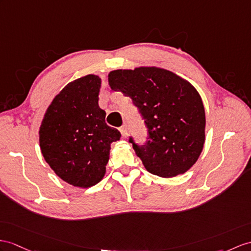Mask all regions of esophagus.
Here are the masks:
<instances>
[{
  "instance_id": "34e87169",
  "label": "esophagus",
  "mask_w": 251,
  "mask_h": 251,
  "mask_svg": "<svg viewBox=\"0 0 251 251\" xmlns=\"http://www.w3.org/2000/svg\"><path fill=\"white\" fill-rule=\"evenodd\" d=\"M120 133L122 137H127V126L125 125L120 127Z\"/></svg>"
}]
</instances>
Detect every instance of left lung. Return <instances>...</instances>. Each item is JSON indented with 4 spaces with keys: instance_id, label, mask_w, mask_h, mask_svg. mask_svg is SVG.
Segmentation results:
<instances>
[{
    "instance_id": "left-lung-1",
    "label": "left lung",
    "mask_w": 251,
    "mask_h": 251,
    "mask_svg": "<svg viewBox=\"0 0 251 251\" xmlns=\"http://www.w3.org/2000/svg\"><path fill=\"white\" fill-rule=\"evenodd\" d=\"M108 84L132 100L148 127V143L133 149L152 175L173 178L197 162L205 142V112L197 89L176 73L155 66L117 69Z\"/></svg>"
}]
</instances>
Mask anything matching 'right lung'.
<instances>
[{
  "label": "right lung",
  "instance_id": "add662e5",
  "mask_svg": "<svg viewBox=\"0 0 251 251\" xmlns=\"http://www.w3.org/2000/svg\"><path fill=\"white\" fill-rule=\"evenodd\" d=\"M101 77L87 75L68 83L48 106L39 127L42 156L68 184L88 188L106 173L111 145L118 130L105 124L98 104Z\"/></svg>",
  "mask_w": 251,
  "mask_h": 251
}]
</instances>
